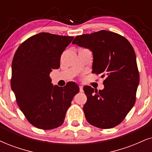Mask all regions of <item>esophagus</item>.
I'll return each mask as SVG.
<instances>
[{"instance_id": "esophagus-1", "label": "esophagus", "mask_w": 152, "mask_h": 152, "mask_svg": "<svg viewBox=\"0 0 152 152\" xmlns=\"http://www.w3.org/2000/svg\"><path fill=\"white\" fill-rule=\"evenodd\" d=\"M79 88H80V93H83V86H79Z\"/></svg>"}]
</instances>
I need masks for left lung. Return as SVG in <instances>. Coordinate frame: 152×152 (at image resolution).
<instances>
[{
  "instance_id": "obj_1",
  "label": "left lung",
  "mask_w": 152,
  "mask_h": 152,
  "mask_svg": "<svg viewBox=\"0 0 152 152\" xmlns=\"http://www.w3.org/2000/svg\"><path fill=\"white\" fill-rule=\"evenodd\" d=\"M73 44L93 53V73L105 77L103 90L84 86L86 120L102 129L121 124L135 103L140 76L133 48L124 36L102 30L77 36Z\"/></svg>"
}]
</instances>
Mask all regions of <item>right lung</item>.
<instances>
[{"label": "right lung", "instance_id": "right-lung-1", "mask_svg": "<svg viewBox=\"0 0 152 152\" xmlns=\"http://www.w3.org/2000/svg\"><path fill=\"white\" fill-rule=\"evenodd\" d=\"M73 39L42 32L23 42L13 57L11 88L25 117L40 129L60 126L79 92L74 82L59 87L50 77L53 69L59 68L61 55Z\"/></svg>", "mask_w": 152, "mask_h": 152}]
</instances>
